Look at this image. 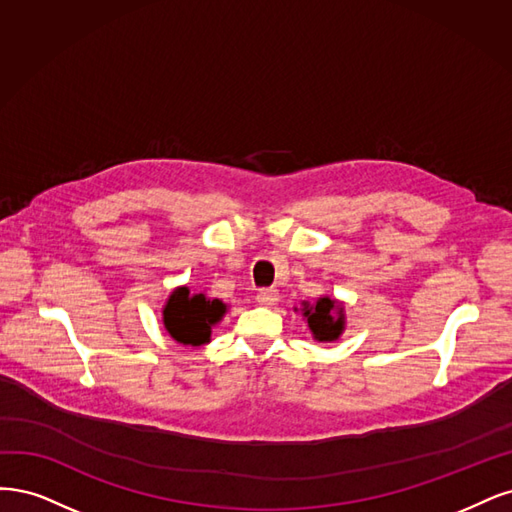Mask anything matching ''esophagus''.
Wrapping results in <instances>:
<instances>
[{
	"instance_id": "1",
	"label": "esophagus",
	"mask_w": 512,
	"mask_h": 512,
	"mask_svg": "<svg viewBox=\"0 0 512 512\" xmlns=\"http://www.w3.org/2000/svg\"><path fill=\"white\" fill-rule=\"evenodd\" d=\"M257 302L261 306H274L278 302V291L276 289H259L257 291Z\"/></svg>"
}]
</instances>
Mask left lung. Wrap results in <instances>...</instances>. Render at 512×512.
I'll use <instances>...</instances> for the list:
<instances>
[{"label":"left lung","instance_id":"1","mask_svg":"<svg viewBox=\"0 0 512 512\" xmlns=\"http://www.w3.org/2000/svg\"><path fill=\"white\" fill-rule=\"evenodd\" d=\"M337 312L334 313L333 310ZM304 317L308 319L310 332L315 334L317 340H336L342 329H344V317H342V308L336 306V300L321 298L315 306H306L304 304Z\"/></svg>","mask_w":512,"mask_h":512}]
</instances>
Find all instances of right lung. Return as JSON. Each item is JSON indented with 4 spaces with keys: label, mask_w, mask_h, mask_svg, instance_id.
Masks as SVG:
<instances>
[{
    "label": "right lung",
    "mask_w": 512,
    "mask_h": 512,
    "mask_svg": "<svg viewBox=\"0 0 512 512\" xmlns=\"http://www.w3.org/2000/svg\"><path fill=\"white\" fill-rule=\"evenodd\" d=\"M225 312V304L208 300L204 293L191 295L187 287L176 289L163 308V325L180 344L200 346L210 340V327Z\"/></svg>",
    "instance_id": "obj_1"
}]
</instances>
